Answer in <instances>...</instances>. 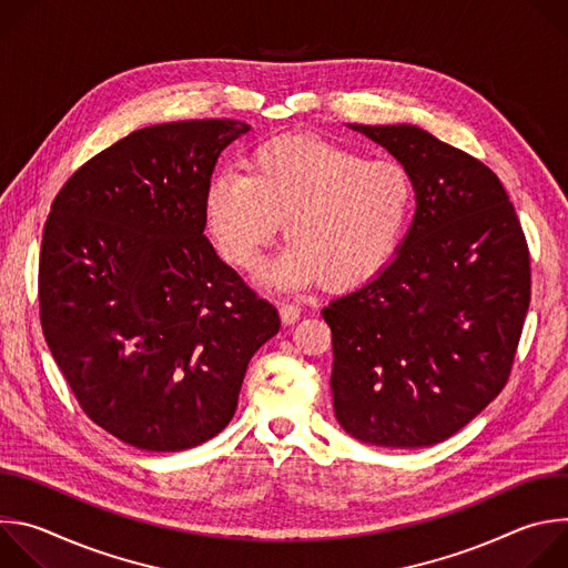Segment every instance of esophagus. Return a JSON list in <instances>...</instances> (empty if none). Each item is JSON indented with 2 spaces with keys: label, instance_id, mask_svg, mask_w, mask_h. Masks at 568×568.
<instances>
[{
  "label": "esophagus",
  "instance_id": "34e87169",
  "mask_svg": "<svg viewBox=\"0 0 568 568\" xmlns=\"http://www.w3.org/2000/svg\"><path fill=\"white\" fill-rule=\"evenodd\" d=\"M298 318H301V307L298 305H292V303L281 305V321L285 323V326H292V323H296Z\"/></svg>",
  "mask_w": 568,
  "mask_h": 568
}]
</instances>
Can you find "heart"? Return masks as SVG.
I'll return each mask as SVG.
<instances>
[{
    "label": "heart",
    "mask_w": 568,
    "mask_h": 568,
    "mask_svg": "<svg viewBox=\"0 0 568 568\" xmlns=\"http://www.w3.org/2000/svg\"><path fill=\"white\" fill-rule=\"evenodd\" d=\"M414 180L395 159L316 134L258 143L247 173H217L204 195L206 229L222 258L252 270L283 222L287 245L263 272L276 290L323 278L351 290L377 274L397 250L414 213Z\"/></svg>",
    "instance_id": "b5f03b06"
}]
</instances>
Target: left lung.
<instances>
[{"instance_id": "left-lung-1", "label": "left lung", "mask_w": 568, "mask_h": 568, "mask_svg": "<svg viewBox=\"0 0 568 568\" xmlns=\"http://www.w3.org/2000/svg\"><path fill=\"white\" fill-rule=\"evenodd\" d=\"M348 128L409 171L416 215L395 258L321 314L339 425L377 447H429L508 382L530 305V256L499 178L409 123Z\"/></svg>"}]
</instances>
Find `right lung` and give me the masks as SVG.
Segmentation results:
<instances>
[{"label": "right lung", "mask_w": 568, "mask_h": 568, "mask_svg": "<svg viewBox=\"0 0 568 568\" xmlns=\"http://www.w3.org/2000/svg\"><path fill=\"white\" fill-rule=\"evenodd\" d=\"M247 123H159L92 156L42 233L40 321L83 412L145 452H182L233 418L278 310L215 254L204 195Z\"/></svg>", "instance_id": "add662e5"}]
</instances>
